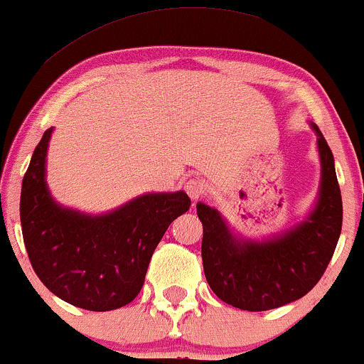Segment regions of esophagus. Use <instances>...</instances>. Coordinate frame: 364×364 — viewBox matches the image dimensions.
I'll return each mask as SVG.
<instances>
[{"label": "esophagus", "instance_id": "obj_1", "mask_svg": "<svg viewBox=\"0 0 364 364\" xmlns=\"http://www.w3.org/2000/svg\"><path fill=\"white\" fill-rule=\"evenodd\" d=\"M183 189H186L192 200H198L204 196V183L200 182L199 178H189V181L186 182V186H183Z\"/></svg>", "mask_w": 364, "mask_h": 364}]
</instances>
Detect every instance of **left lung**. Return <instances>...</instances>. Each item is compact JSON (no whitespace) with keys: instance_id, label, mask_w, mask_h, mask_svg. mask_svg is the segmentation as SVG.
I'll list each match as a JSON object with an SVG mask.
<instances>
[{"instance_id":"left-lung-1","label":"left lung","mask_w":364,"mask_h":364,"mask_svg":"<svg viewBox=\"0 0 364 364\" xmlns=\"http://www.w3.org/2000/svg\"><path fill=\"white\" fill-rule=\"evenodd\" d=\"M320 186L315 206L300 223L272 237L243 238L215 208L198 203L203 223V266L220 300L240 310L264 311L300 300L318 283L343 228V199L334 155L317 124Z\"/></svg>"}]
</instances>
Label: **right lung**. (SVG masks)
Here are the masks:
<instances>
[{"mask_svg": "<svg viewBox=\"0 0 364 364\" xmlns=\"http://www.w3.org/2000/svg\"><path fill=\"white\" fill-rule=\"evenodd\" d=\"M49 127L21 182L20 221L38 279L61 300L92 311L121 309L138 296L149 259L170 223L191 206L183 191L151 192L104 215L55 203L46 182Z\"/></svg>", "mask_w": 364, "mask_h": 364, "instance_id": "add662e5", "label": "right lung"}]
</instances>
